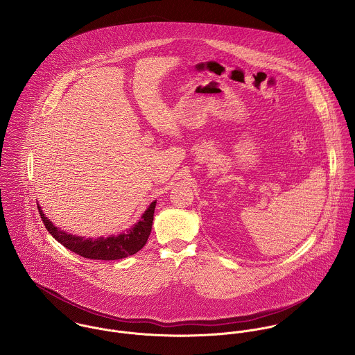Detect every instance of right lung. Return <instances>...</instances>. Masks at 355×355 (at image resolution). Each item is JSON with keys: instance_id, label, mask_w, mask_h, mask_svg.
<instances>
[{"instance_id": "add662e5", "label": "right lung", "mask_w": 355, "mask_h": 355, "mask_svg": "<svg viewBox=\"0 0 355 355\" xmlns=\"http://www.w3.org/2000/svg\"><path fill=\"white\" fill-rule=\"evenodd\" d=\"M155 203H157L155 201H153L149 205V207L145 210V213L141 216L138 223H135L125 232H121L119 235H110L107 238L100 236L97 239L68 234L57 228L51 223V220L44 214L40 203H38V210L49 234L64 248L85 258L110 261V259H121L128 255L138 253L146 245L149 235L152 232Z\"/></svg>"}]
</instances>
